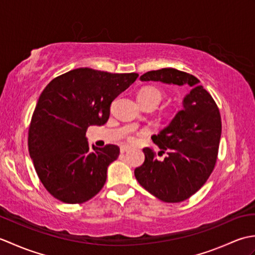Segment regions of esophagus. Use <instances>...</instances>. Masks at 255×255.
<instances>
[{"instance_id": "obj_1", "label": "esophagus", "mask_w": 255, "mask_h": 255, "mask_svg": "<svg viewBox=\"0 0 255 255\" xmlns=\"http://www.w3.org/2000/svg\"><path fill=\"white\" fill-rule=\"evenodd\" d=\"M130 149V147H129V145H127V144H123V145H121V152L122 153H125V152H127V151Z\"/></svg>"}]
</instances>
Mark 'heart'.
<instances>
[{
	"label": "heart",
	"mask_w": 255,
	"mask_h": 255,
	"mask_svg": "<svg viewBox=\"0 0 255 255\" xmlns=\"http://www.w3.org/2000/svg\"><path fill=\"white\" fill-rule=\"evenodd\" d=\"M162 97H163V92H162L159 88L156 86H145V88L140 90L138 93V101L140 104H151V103H154V104H160L162 101Z\"/></svg>",
	"instance_id": "obj_1"
}]
</instances>
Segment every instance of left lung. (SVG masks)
<instances>
[{"instance_id": "8db88e82", "label": "left lung", "mask_w": 255, "mask_h": 255, "mask_svg": "<svg viewBox=\"0 0 255 255\" xmlns=\"http://www.w3.org/2000/svg\"><path fill=\"white\" fill-rule=\"evenodd\" d=\"M140 81L188 85L183 110L151 139L161 149L159 161L149 148L143 149L144 162L134 176L144 189L165 203H180L202 187L213 172L221 136V118L213 97L194 75L173 68L149 71Z\"/></svg>"}]
</instances>
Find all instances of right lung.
Instances as JSON below:
<instances>
[{
  "mask_svg": "<svg viewBox=\"0 0 255 255\" xmlns=\"http://www.w3.org/2000/svg\"><path fill=\"white\" fill-rule=\"evenodd\" d=\"M137 78V73L79 68L53 79L42 91L31 117L28 149L38 177L53 197L80 204L104 186L119 148L107 144L91 150L86 129L108 121L112 102Z\"/></svg>",
  "mask_w": 255,
  "mask_h": 255,
  "instance_id": "1",
  "label": "right lung"
}]
</instances>
